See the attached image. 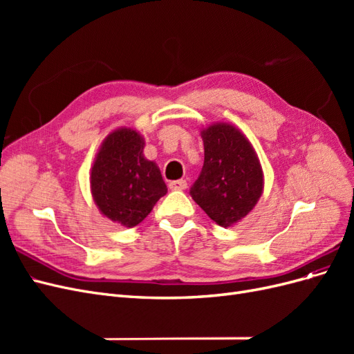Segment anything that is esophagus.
Returning a JSON list of instances; mask_svg holds the SVG:
<instances>
[{"label": "esophagus", "instance_id": "34e87169", "mask_svg": "<svg viewBox=\"0 0 354 354\" xmlns=\"http://www.w3.org/2000/svg\"><path fill=\"white\" fill-rule=\"evenodd\" d=\"M168 187L171 190H185L187 187L186 180H174V181H169Z\"/></svg>", "mask_w": 354, "mask_h": 354}]
</instances>
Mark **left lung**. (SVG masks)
I'll return each mask as SVG.
<instances>
[{"label":"left lung","mask_w":354,"mask_h":354,"mask_svg":"<svg viewBox=\"0 0 354 354\" xmlns=\"http://www.w3.org/2000/svg\"><path fill=\"white\" fill-rule=\"evenodd\" d=\"M203 167L190 195L221 227L245 218L263 195L264 174L255 149L229 122L211 124L201 131Z\"/></svg>","instance_id":"1"}]
</instances>
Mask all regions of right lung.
Returning <instances> with one entry per match:
<instances>
[{
    "label": "right lung",
    "mask_w": 354,
    "mask_h": 354,
    "mask_svg": "<svg viewBox=\"0 0 354 354\" xmlns=\"http://www.w3.org/2000/svg\"><path fill=\"white\" fill-rule=\"evenodd\" d=\"M145 138L133 128H118L104 138L90 173L94 203L104 217L124 227L142 223L167 194L153 160L143 155Z\"/></svg>",
    "instance_id": "add662e5"
}]
</instances>
